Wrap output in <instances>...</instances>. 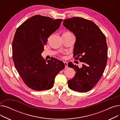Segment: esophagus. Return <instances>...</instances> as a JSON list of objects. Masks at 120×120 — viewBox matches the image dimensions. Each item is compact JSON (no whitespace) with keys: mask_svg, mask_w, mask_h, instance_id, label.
I'll list each match as a JSON object with an SVG mask.
<instances>
[{"mask_svg":"<svg viewBox=\"0 0 120 120\" xmlns=\"http://www.w3.org/2000/svg\"><path fill=\"white\" fill-rule=\"evenodd\" d=\"M64 64H65V68H67L68 67V63L66 61L64 62Z\"/></svg>","mask_w":120,"mask_h":120,"instance_id":"esophagus-1","label":"esophagus"}]
</instances>
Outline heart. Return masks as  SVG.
I'll list each match as a JSON object with an SVG mask.
<instances>
[{"mask_svg": "<svg viewBox=\"0 0 120 120\" xmlns=\"http://www.w3.org/2000/svg\"><path fill=\"white\" fill-rule=\"evenodd\" d=\"M64 34H72L70 31H67V32L65 33Z\"/></svg>", "mask_w": 120, "mask_h": 120, "instance_id": "1", "label": "heart"}]
</instances>
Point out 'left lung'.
<instances>
[{"mask_svg": "<svg viewBox=\"0 0 120 120\" xmlns=\"http://www.w3.org/2000/svg\"><path fill=\"white\" fill-rule=\"evenodd\" d=\"M63 25L76 37L73 56L83 62L81 68L72 62L68 63L76 71L68 82V87L79 92H87L96 86L105 70L108 60L105 36L93 22L82 17L67 19Z\"/></svg>", "mask_w": 120, "mask_h": 120, "instance_id": "8db88e82", "label": "left lung"}]
</instances>
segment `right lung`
<instances>
[{
    "instance_id": "right-lung-1",
    "label": "right lung",
    "mask_w": 120,
    "mask_h": 120,
    "mask_svg": "<svg viewBox=\"0 0 120 120\" xmlns=\"http://www.w3.org/2000/svg\"><path fill=\"white\" fill-rule=\"evenodd\" d=\"M62 20L36 15L15 31L12 43L15 66L24 83L33 90L52 89L56 75L65 67L62 61L54 58L47 61L41 56L49 37L59 28Z\"/></svg>"
}]
</instances>
